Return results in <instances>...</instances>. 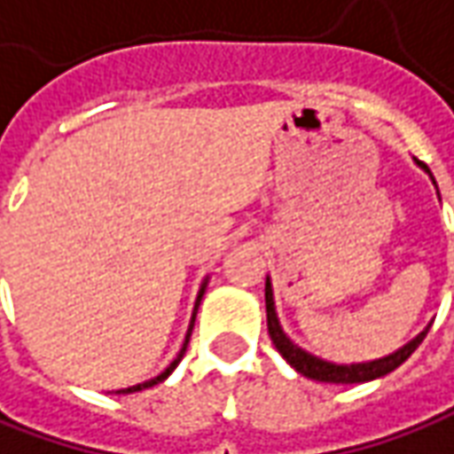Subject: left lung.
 Returning a JSON list of instances; mask_svg holds the SVG:
<instances>
[{
	"instance_id": "8db88e82",
	"label": "left lung",
	"mask_w": 454,
	"mask_h": 454,
	"mask_svg": "<svg viewBox=\"0 0 454 454\" xmlns=\"http://www.w3.org/2000/svg\"><path fill=\"white\" fill-rule=\"evenodd\" d=\"M430 174V168L422 161H418ZM266 316H268V335L276 345L280 356L286 357L291 363L293 368L298 370L305 378H313V380L320 382H343V385H350V382H368L375 380V378H382L387 372H393L397 365H403L412 353L415 348L425 340L427 331H422L415 340H410L405 348H400L397 353L387 357H380V360H372V363H357V365H335V363H325L320 357H313L310 353L301 350L298 345H293L286 333L280 331L278 317H276V308H273V291H270V283L266 280Z\"/></svg>"
}]
</instances>
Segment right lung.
Returning <instances> with one entry per match:
<instances>
[{
    "label": "right lung",
    "mask_w": 454,
    "mask_h": 454,
    "mask_svg": "<svg viewBox=\"0 0 454 454\" xmlns=\"http://www.w3.org/2000/svg\"><path fill=\"white\" fill-rule=\"evenodd\" d=\"M203 288H206V286H203ZM203 288H201V293H199V301H196V310H199V305H201V295H203ZM196 310H193V317H191V328H188L186 343H184V348H181V353H178V357H176L174 363H171V365H168V368L163 370L161 375H156V378H153V380H146V382H141V385H134V387H126V390H119V393H123V395H126V393H137V390H144V387H151V385H156V382L166 380V378H168V375H171V372H174V368H176V365H178V363H181V357H184V353H186L188 338H191V331H193V323H196Z\"/></svg>",
    "instance_id": "1"
}]
</instances>
